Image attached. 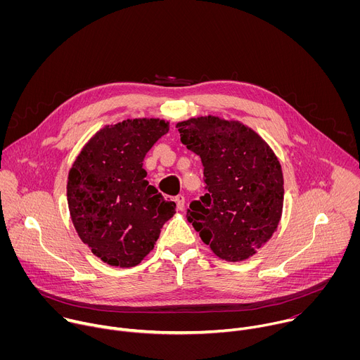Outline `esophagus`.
<instances>
[{
  "label": "esophagus",
  "instance_id": "1",
  "mask_svg": "<svg viewBox=\"0 0 360 360\" xmlns=\"http://www.w3.org/2000/svg\"><path fill=\"white\" fill-rule=\"evenodd\" d=\"M175 203H176V208L179 210V211H182L184 210V207H185V198H184V195H178V196H175Z\"/></svg>",
  "mask_w": 360,
  "mask_h": 360
}]
</instances>
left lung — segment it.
Instances as JSON below:
<instances>
[{
    "instance_id": "8db88e82",
    "label": "left lung",
    "mask_w": 360,
    "mask_h": 360,
    "mask_svg": "<svg viewBox=\"0 0 360 360\" xmlns=\"http://www.w3.org/2000/svg\"><path fill=\"white\" fill-rule=\"evenodd\" d=\"M200 157L208 193L193 200L188 222L218 258L240 262L275 233L283 208V174L266 141L239 121L198 117L176 124Z\"/></svg>"
}]
</instances>
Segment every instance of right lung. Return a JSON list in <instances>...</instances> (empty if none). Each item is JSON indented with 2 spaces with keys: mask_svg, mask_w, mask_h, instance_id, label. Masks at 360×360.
I'll return each instance as SVG.
<instances>
[{
  "mask_svg": "<svg viewBox=\"0 0 360 360\" xmlns=\"http://www.w3.org/2000/svg\"><path fill=\"white\" fill-rule=\"evenodd\" d=\"M169 131L160 118L125 120L99 129L81 149L67 184L74 228L91 252L111 266L141 264L175 211L145 179L142 161Z\"/></svg>",
  "mask_w": 360,
  "mask_h": 360,
  "instance_id": "add662e5",
  "label": "right lung"
}]
</instances>
